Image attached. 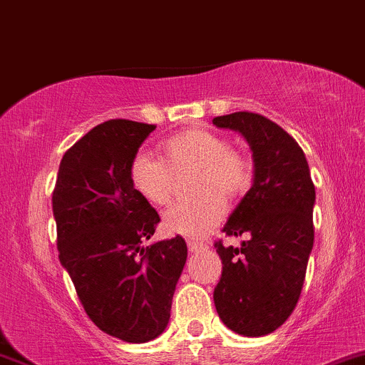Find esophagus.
<instances>
[{"instance_id": "1", "label": "esophagus", "mask_w": 365, "mask_h": 365, "mask_svg": "<svg viewBox=\"0 0 365 365\" xmlns=\"http://www.w3.org/2000/svg\"><path fill=\"white\" fill-rule=\"evenodd\" d=\"M188 250H190L192 254L194 252H200V250H206V244H202V242H195V240H188Z\"/></svg>"}]
</instances>
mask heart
I'll return each mask as SVG.
<instances>
[{
	"instance_id": "obj_1",
	"label": "heart",
	"mask_w": 365,
	"mask_h": 365,
	"mask_svg": "<svg viewBox=\"0 0 365 365\" xmlns=\"http://www.w3.org/2000/svg\"><path fill=\"white\" fill-rule=\"evenodd\" d=\"M163 161L137 154L130 165V183L150 206H166L173 195L175 177L195 170V199L175 204L163 217L166 235L200 238L225 216V199H237L252 183V161L230 148L225 137L202 128L175 133L161 142Z\"/></svg>"
}]
</instances>
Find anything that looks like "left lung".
Here are the masks:
<instances>
[{
	"label": "left lung",
	"instance_id": "1",
	"mask_svg": "<svg viewBox=\"0 0 365 365\" xmlns=\"http://www.w3.org/2000/svg\"><path fill=\"white\" fill-rule=\"evenodd\" d=\"M212 123L240 133L254 163L252 187L223 226L226 235L249 240L240 247L215 244L223 262L216 311L235 333L266 336L299 302L314 245L316 190L304 150L274 121L238 111Z\"/></svg>",
	"mask_w": 365,
	"mask_h": 365
}]
</instances>
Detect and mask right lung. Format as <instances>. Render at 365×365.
<instances>
[{
  "instance_id": "right-lung-1",
  "label": "right lung",
  "mask_w": 365,
  "mask_h": 365,
  "mask_svg": "<svg viewBox=\"0 0 365 365\" xmlns=\"http://www.w3.org/2000/svg\"><path fill=\"white\" fill-rule=\"evenodd\" d=\"M156 128L110 120L65 153L53 192L60 262L87 316L128 343L158 338L187 261L182 237L144 247L159 223L156 209L130 183V165Z\"/></svg>"
}]
</instances>
